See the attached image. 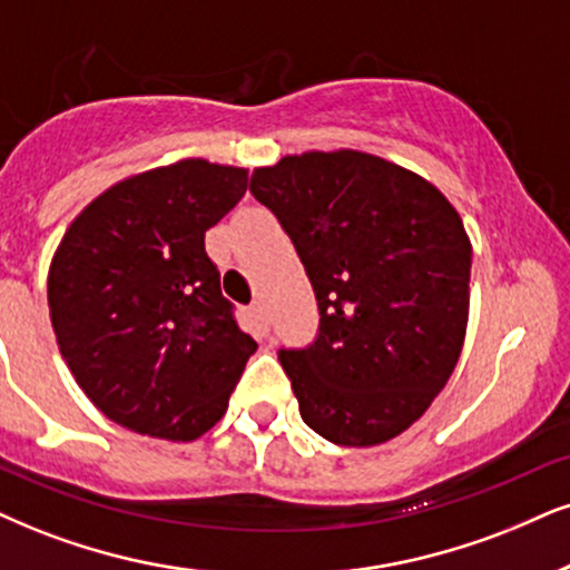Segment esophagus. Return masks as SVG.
I'll use <instances>...</instances> for the list:
<instances>
[{"label": "esophagus", "instance_id": "esophagus-1", "mask_svg": "<svg viewBox=\"0 0 570 570\" xmlns=\"http://www.w3.org/2000/svg\"><path fill=\"white\" fill-rule=\"evenodd\" d=\"M250 312H253V317H256V322H258V330H262V335L269 333V317H266V308H264L262 301H256V304L250 306Z\"/></svg>", "mask_w": 570, "mask_h": 570}]
</instances>
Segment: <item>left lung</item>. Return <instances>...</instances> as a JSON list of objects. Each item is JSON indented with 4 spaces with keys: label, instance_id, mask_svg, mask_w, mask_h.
I'll use <instances>...</instances> for the list:
<instances>
[{
    "label": "left lung",
    "instance_id": "1",
    "mask_svg": "<svg viewBox=\"0 0 570 570\" xmlns=\"http://www.w3.org/2000/svg\"><path fill=\"white\" fill-rule=\"evenodd\" d=\"M250 193L291 235L317 296V341L279 351L301 417L338 446L396 439L465 343L473 248L460 214L420 174L348 147L253 168Z\"/></svg>",
    "mask_w": 570,
    "mask_h": 570
}]
</instances>
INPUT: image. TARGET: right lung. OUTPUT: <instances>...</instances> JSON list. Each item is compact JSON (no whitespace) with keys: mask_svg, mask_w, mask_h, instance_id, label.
Masks as SVG:
<instances>
[{"mask_svg":"<svg viewBox=\"0 0 570 570\" xmlns=\"http://www.w3.org/2000/svg\"><path fill=\"white\" fill-rule=\"evenodd\" d=\"M248 168L185 158L116 181L68 224L47 274L58 348L114 423L195 441L224 417L256 341L222 296L206 229Z\"/></svg>","mask_w":570,"mask_h":570,"instance_id":"obj_1","label":"right lung"}]
</instances>
